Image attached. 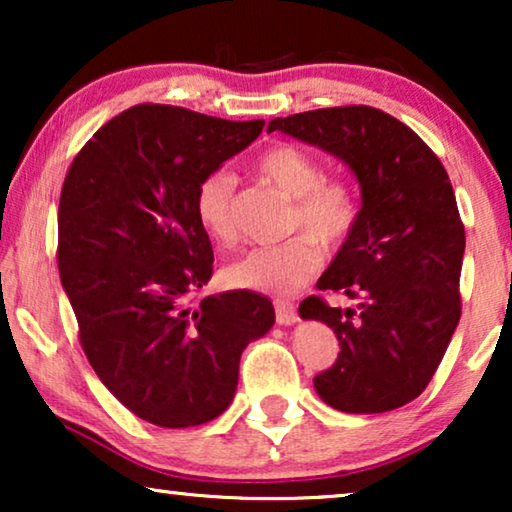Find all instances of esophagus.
<instances>
[{
  "label": "esophagus",
  "instance_id": "1",
  "mask_svg": "<svg viewBox=\"0 0 512 512\" xmlns=\"http://www.w3.org/2000/svg\"><path fill=\"white\" fill-rule=\"evenodd\" d=\"M275 312H277V324L279 326H293L298 321L296 305L289 303V300H277Z\"/></svg>",
  "mask_w": 512,
  "mask_h": 512
}]
</instances>
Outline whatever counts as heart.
Instances as JSON below:
<instances>
[{
    "label": "heart",
    "instance_id": "obj_1",
    "mask_svg": "<svg viewBox=\"0 0 512 512\" xmlns=\"http://www.w3.org/2000/svg\"><path fill=\"white\" fill-rule=\"evenodd\" d=\"M254 170L265 184L293 200L289 219L293 240L277 247H261L237 258L223 270L233 289L270 296H291L317 275L326 249H338L359 221V195L352 181L324 177L312 153L293 144H275L256 158ZM195 219L216 244L228 247L237 240L235 179L228 172H212L195 188Z\"/></svg>",
    "mask_w": 512,
    "mask_h": 512
}]
</instances>
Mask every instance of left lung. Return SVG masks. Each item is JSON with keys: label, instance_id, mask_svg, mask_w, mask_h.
<instances>
[{"label": "left lung", "instance_id": "left-lung-1", "mask_svg": "<svg viewBox=\"0 0 512 512\" xmlns=\"http://www.w3.org/2000/svg\"><path fill=\"white\" fill-rule=\"evenodd\" d=\"M275 130L340 158L361 186L359 221L317 282L359 307L310 296L298 310L340 342L314 389L354 415L401 408L431 382L461 317L466 235L450 177L408 125L366 104L275 118Z\"/></svg>", "mask_w": 512, "mask_h": 512}]
</instances>
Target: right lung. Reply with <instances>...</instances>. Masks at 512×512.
<instances>
[{
	"label": "right lung",
	"instance_id": "obj_1",
	"mask_svg": "<svg viewBox=\"0 0 512 512\" xmlns=\"http://www.w3.org/2000/svg\"><path fill=\"white\" fill-rule=\"evenodd\" d=\"M263 125L137 104L88 139L62 184L58 268L81 347L144 422L186 429L219 417L244 347L275 324L270 300L251 291L195 303L214 263L195 188Z\"/></svg>",
	"mask_w": 512,
	"mask_h": 512
}]
</instances>
